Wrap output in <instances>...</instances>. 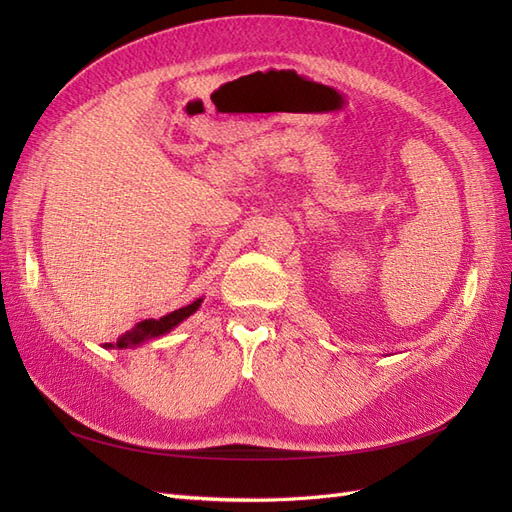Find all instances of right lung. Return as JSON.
Masks as SVG:
<instances>
[{"label":"right lung","instance_id":"1","mask_svg":"<svg viewBox=\"0 0 512 512\" xmlns=\"http://www.w3.org/2000/svg\"><path fill=\"white\" fill-rule=\"evenodd\" d=\"M200 303H203V299H196L194 303L185 305L181 309H175V312H170L166 316H162L160 320H143L138 322L136 327L132 331H128L126 335L119 337L117 342V348H134V346H141L143 342H147V339H153V337H160L164 333H168L170 329H175L179 322H183L185 318H190L196 309L200 307ZM108 348H113L111 344H108Z\"/></svg>","mask_w":512,"mask_h":512}]
</instances>
